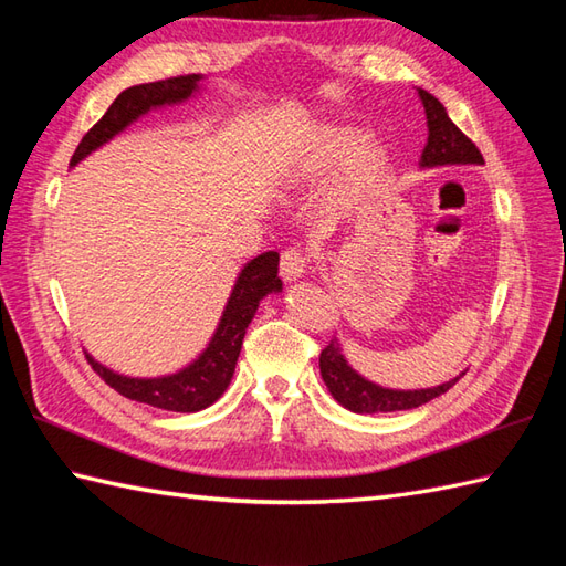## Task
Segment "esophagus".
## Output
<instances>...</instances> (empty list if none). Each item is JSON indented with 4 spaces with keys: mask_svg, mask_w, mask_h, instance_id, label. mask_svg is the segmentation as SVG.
<instances>
[{
    "mask_svg": "<svg viewBox=\"0 0 566 566\" xmlns=\"http://www.w3.org/2000/svg\"><path fill=\"white\" fill-rule=\"evenodd\" d=\"M306 272V255L302 250L290 248L282 252V262H280V274L284 282H296L298 276H304Z\"/></svg>",
    "mask_w": 566,
    "mask_h": 566,
    "instance_id": "esophagus-1",
    "label": "esophagus"
}]
</instances>
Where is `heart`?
<instances>
[{
  "mask_svg": "<svg viewBox=\"0 0 566 566\" xmlns=\"http://www.w3.org/2000/svg\"><path fill=\"white\" fill-rule=\"evenodd\" d=\"M357 130L353 126L323 124L306 136L302 150L292 165V175L296 179H316L331 172L345 155L355 147ZM353 150V149H352ZM354 151V150H353ZM384 163H387V148L379 140H363L347 158L345 167V189H363L369 179H375Z\"/></svg>",
  "mask_w": 566,
  "mask_h": 566,
  "instance_id": "1",
  "label": "heart"
}]
</instances>
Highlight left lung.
<instances>
[{
  "label": "left lung",
  "mask_w": 566,
  "mask_h": 566,
  "mask_svg": "<svg viewBox=\"0 0 566 566\" xmlns=\"http://www.w3.org/2000/svg\"><path fill=\"white\" fill-rule=\"evenodd\" d=\"M418 99L426 109V124H428V143L423 153H420V170H432V167L442 165H484L482 153L469 140L460 128L452 124V118L444 112V106L432 97L430 92L418 90ZM321 377L326 381L331 396L347 411L353 413H391V411H408V408H418L436 396L448 391L452 384L460 379L454 377L438 387L430 389H387L379 384L365 379L359 371H355L343 355V347L338 338H333L326 350L318 357Z\"/></svg>",
  "instance_id": "obj_1"
}]
</instances>
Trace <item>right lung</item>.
Instances as JSON below:
<instances>
[{
	"label": "right lung",
	"mask_w": 566,
	"mask_h": 566,
	"mask_svg": "<svg viewBox=\"0 0 566 566\" xmlns=\"http://www.w3.org/2000/svg\"><path fill=\"white\" fill-rule=\"evenodd\" d=\"M207 80L203 75H185V77H170L160 82L136 84V87L124 90L114 104L106 109V114L94 124L87 136L82 138L75 155H72L70 167L82 163L87 155L106 146L112 138L138 122L153 109H163V106L182 104L191 97H197L201 90V82ZM280 270V252H262V255L252 258L243 264L238 272L235 284L228 296L223 314L219 318L209 345L203 347L197 359L175 375L163 377H128L118 375L106 365L97 363L87 353V363L92 369L130 401L148 403L163 411H177V413H197L201 408H209L223 396L228 384L233 379L235 363L243 347L245 331L250 321L255 318L260 302L268 294L282 292V280L276 276Z\"/></svg>",
	"instance_id": "1"
}]
</instances>
